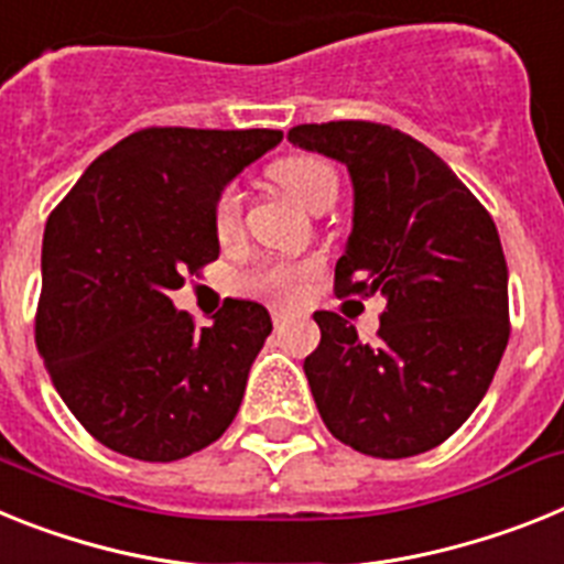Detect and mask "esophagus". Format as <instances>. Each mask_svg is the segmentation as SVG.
<instances>
[{"mask_svg":"<svg viewBox=\"0 0 564 564\" xmlns=\"http://www.w3.org/2000/svg\"><path fill=\"white\" fill-rule=\"evenodd\" d=\"M286 321H289V312L286 310H278V306H275V310H272V323H275V329H281V326Z\"/></svg>","mask_w":564,"mask_h":564,"instance_id":"34e87169","label":"esophagus"}]
</instances>
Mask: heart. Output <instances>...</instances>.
<instances>
[{"label":"heart","mask_w":564,"mask_h":564,"mask_svg":"<svg viewBox=\"0 0 564 564\" xmlns=\"http://www.w3.org/2000/svg\"><path fill=\"white\" fill-rule=\"evenodd\" d=\"M272 178L278 187L301 204V207L317 209L332 207L337 198V173L329 161L317 155H289L272 166ZM241 218V193L238 187H224L215 198L213 224L218 235H229ZM317 272V261H261L241 278V286L258 295L292 297L303 281H310Z\"/></svg>","instance_id":"b5f03b06"}]
</instances>
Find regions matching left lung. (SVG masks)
I'll return each mask as SVG.
<instances>
[{
	"label": "left lung",
	"mask_w": 564,
	"mask_h": 564,
	"mask_svg": "<svg viewBox=\"0 0 564 564\" xmlns=\"http://www.w3.org/2000/svg\"><path fill=\"white\" fill-rule=\"evenodd\" d=\"M286 139L349 166L355 227L337 297H386L377 343L315 312L321 346L303 371L323 423L369 457L437 448L486 398L511 335L494 218L440 155L389 124H297Z\"/></svg>",
	"instance_id": "obj_1"
}]
</instances>
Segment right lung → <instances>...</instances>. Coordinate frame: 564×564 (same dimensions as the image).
Wrapping results in <instances>:
<instances>
[{"label":"right lung","instance_id":"1","mask_svg":"<svg viewBox=\"0 0 564 564\" xmlns=\"http://www.w3.org/2000/svg\"><path fill=\"white\" fill-rule=\"evenodd\" d=\"M281 139L147 127L93 161L47 218L39 355L73 417L112 452L173 463L238 414L269 312L227 297L195 329L170 292L218 258L215 198Z\"/></svg>","mask_w":564,"mask_h":564}]
</instances>
